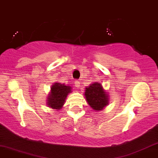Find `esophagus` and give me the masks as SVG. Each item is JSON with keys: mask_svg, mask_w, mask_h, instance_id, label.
<instances>
[{"mask_svg": "<svg viewBox=\"0 0 158 158\" xmlns=\"http://www.w3.org/2000/svg\"><path fill=\"white\" fill-rule=\"evenodd\" d=\"M74 84H75L76 87H77V88H79V86H80V82H79V80H76L75 82H74Z\"/></svg>", "mask_w": 158, "mask_h": 158, "instance_id": "esophagus-1", "label": "esophagus"}]
</instances>
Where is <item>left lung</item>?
<instances>
[{
	"label": "left lung",
	"mask_w": 158,
	"mask_h": 158,
	"mask_svg": "<svg viewBox=\"0 0 158 158\" xmlns=\"http://www.w3.org/2000/svg\"><path fill=\"white\" fill-rule=\"evenodd\" d=\"M85 95L88 104L94 110H103L108 104V96L99 82H94L86 88Z\"/></svg>",
	"instance_id": "1"
}]
</instances>
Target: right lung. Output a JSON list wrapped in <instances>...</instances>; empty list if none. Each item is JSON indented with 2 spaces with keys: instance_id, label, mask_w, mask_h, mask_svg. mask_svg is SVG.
<instances>
[{
  "instance_id": "add662e5",
  "label": "right lung",
  "mask_w": 158,
  "mask_h": 158,
  "mask_svg": "<svg viewBox=\"0 0 158 158\" xmlns=\"http://www.w3.org/2000/svg\"><path fill=\"white\" fill-rule=\"evenodd\" d=\"M71 92V87L61 83H55L51 88L48 99V106L52 109L60 110L64 105L67 95Z\"/></svg>"
}]
</instances>
